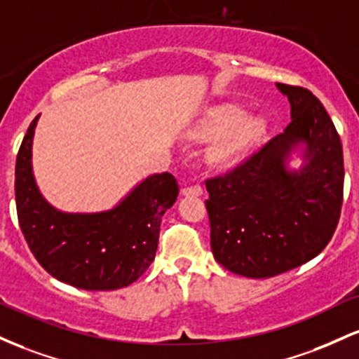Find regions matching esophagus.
<instances>
[{
    "label": "esophagus",
    "instance_id": "34e87169",
    "mask_svg": "<svg viewBox=\"0 0 359 359\" xmlns=\"http://www.w3.org/2000/svg\"><path fill=\"white\" fill-rule=\"evenodd\" d=\"M184 196H200L201 193H203V188L200 187L198 183L196 184H184V188L181 190Z\"/></svg>",
    "mask_w": 359,
    "mask_h": 359
}]
</instances>
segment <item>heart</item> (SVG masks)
Wrapping results in <instances>:
<instances>
[{"instance_id": "1", "label": "heart", "mask_w": 359, "mask_h": 359, "mask_svg": "<svg viewBox=\"0 0 359 359\" xmlns=\"http://www.w3.org/2000/svg\"><path fill=\"white\" fill-rule=\"evenodd\" d=\"M264 127V120L259 116H248L236 104H220L203 116L195 137L200 140L215 139L208 147L207 158L213 166L229 168L263 135Z\"/></svg>"}]
</instances>
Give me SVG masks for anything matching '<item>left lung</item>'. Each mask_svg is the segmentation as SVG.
<instances>
[{
    "label": "left lung",
    "mask_w": 359,
    "mask_h": 359,
    "mask_svg": "<svg viewBox=\"0 0 359 359\" xmlns=\"http://www.w3.org/2000/svg\"><path fill=\"white\" fill-rule=\"evenodd\" d=\"M292 122L232 171L207 180L213 257L248 278H271L313 259L332 239L342 207L339 134L316 96L276 83ZM304 146L306 163L286 161Z\"/></svg>",
    "instance_id": "1"
}]
</instances>
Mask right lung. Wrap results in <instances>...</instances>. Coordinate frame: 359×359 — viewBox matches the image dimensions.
I'll use <instances>...</instances> for the list:
<instances>
[{"instance_id":"add662e5","label":"right lung","mask_w":359,"mask_h":359,"mask_svg":"<svg viewBox=\"0 0 359 359\" xmlns=\"http://www.w3.org/2000/svg\"><path fill=\"white\" fill-rule=\"evenodd\" d=\"M39 116L23 137L15 166L18 222L32 255L49 275L76 288L128 287L154 261L161 219L178 198V181L169 172L152 175L111 210L60 212L40 195L32 171Z\"/></svg>"}]
</instances>
